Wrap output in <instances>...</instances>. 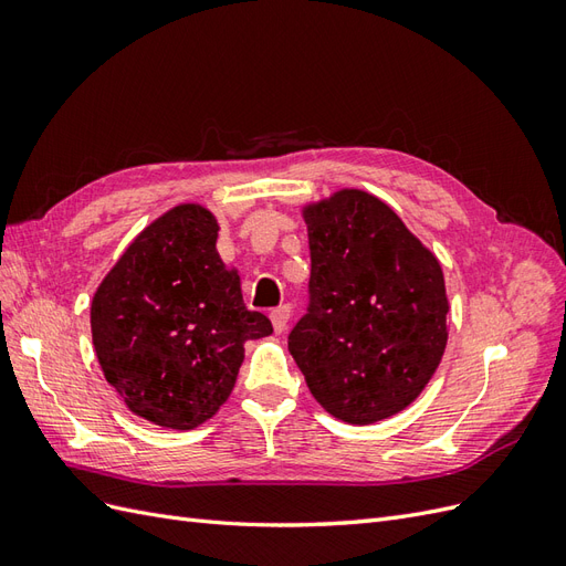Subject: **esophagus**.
<instances>
[{
  "mask_svg": "<svg viewBox=\"0 0 566 566\" xmlns=\"http://www.w3.org/2000/svg\"><path fill=\"white\" fill-rule=\"evenodd\" d=\"M290 316H293V306H290V304H283V306H279V310H273V312H271L273 331H276V333H283V331L287 328V321H290Z\"/></svg>",
  "mask_w": 566,
  "mask_h": 566,
  "instance_id": "esophagus-1",
  "label": "esophagus"
}]
</instances>
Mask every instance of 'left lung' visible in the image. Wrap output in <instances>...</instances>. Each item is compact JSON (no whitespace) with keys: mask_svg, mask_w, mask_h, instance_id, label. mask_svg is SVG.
I'll list each match as a JSON object with an SVG mask.
<instances>
[{"mask_svg":"<svg viewBox=\"0 0 566 566\" xmlns=\"http://www.w3.org/2000/svg\"><path fill=\"white\" fill-rule=\"evenodd\" d=\"M304 219L310 304L287 349L331 416L370 424L399 413L447 349L449 300L437 256L364 191H339Z\"/></svg>","mask_w":566,"mask_h":566,"instance_id":"left-lung-1","label":"left lung"}]
</instances>
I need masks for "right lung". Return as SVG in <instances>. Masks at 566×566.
Listing matches in <instances>:
<instances>
[{
  "label": "right lung",
  "mask_w": 566,
  "mask_h": 566,
  "mask_svg": "<svg viewBox=\"0 0 566 566\" xmlns=\"http://www.w3.org/2000/svg\"><path fill=\"white\" fill-rule=\"evenodd\" d=\"M217 219L179 205L144 229L92 302L101 370L129 410L193 430L229 399L248 339L273 333L217 252Z\"/></svg>",
  "instance_id": "right-lung-1"
}]
</instances>
